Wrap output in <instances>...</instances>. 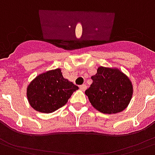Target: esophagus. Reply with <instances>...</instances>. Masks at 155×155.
<instances>
[{
  "instance_id": "34e87169",
  "label": "esophagus",
  "mask_w": 155,
  "mask_h": 155,
  "mask_svg": "<svg viewBox=\"0 0 155 155\" xmlns=\"http://www.w3.org/2000/svg\"><path fill=\"white\" fill-rule=\"evenodd\" d=\"M79 88H80V90H82V91H85L86 88H87V86H86V84H82V85L79 87Z\"/></svg>"
}]
</instances>
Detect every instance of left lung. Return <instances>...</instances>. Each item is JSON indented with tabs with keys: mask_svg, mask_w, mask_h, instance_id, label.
Here are the masks:
<instances>
[{
	"mask_svg": "<svg viewBox=\"0 0 155 155\" xmlns=\"http://www.w3.org/2000/svg\"><path fill=\"white\" fill-rule=\"evenodd\" d=\"M91 79L92 83L85 94L95 109L104 114H116L128 107L134 89L131 81L122 71L100 66Z\"/></svg>",
	"mask_w": 155,
	"mask_h": 155,
	"instance_id": "obj_1",
	"label": "left lung"
}]
</instances>
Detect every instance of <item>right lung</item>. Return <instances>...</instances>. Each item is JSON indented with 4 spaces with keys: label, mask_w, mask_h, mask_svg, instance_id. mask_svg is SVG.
Listing matches in <instances>:
<instances>
[{
    "label": "right lung",
    "mask_w": 155,
    "mask_h": 155,
    "mask_svg": "<svg viewBox=\"0 0 155 155\" xmlns=\"http://www.w3.org/2000/svg\"><path fill=\"white\" fill-rule=\"evenodd\" d=\"M78 87L64 78L60 68L48 70L36 76L27 87L30 107L42 113H52L64 107Z\"/></svg>",
    "instance_id": "obj_1"
}]
</instances>
